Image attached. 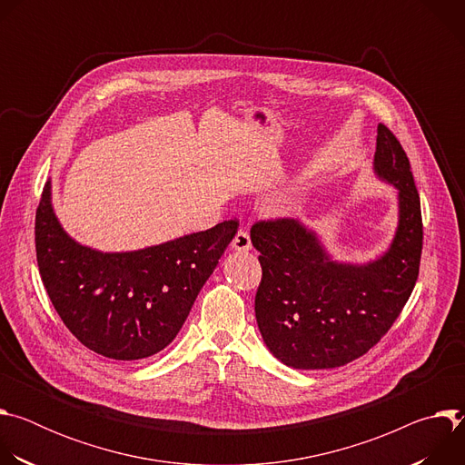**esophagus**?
Listing matches in <instances>:
<instances>
[{
	"mask_svg": "<svg viewBox=\"0 0 465 465\" xmlns=\"http://www.w3.org/2000/svg\"><path fill=\"white\" fill-rule=\"evenodd\" d=\"M232 248H233L235 252H248V250L252 248V241H250L248 232L239 230L237 235H235V239H233V242H232Z\"/></svg>",
	"mask_w": 465,
	"mask_h": 465,
	"instance_id": "esophagus-1",
	"label": "esophagus"
}]
</instances>
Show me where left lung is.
Masks as SVG:
<instances>
[{"label":"left lung","mask_w":465,"mask_h":465,"mask_svg":"<svg viewBox=\"0 0 465 465\" xmlns=\"http://www.w3.org/2000/svg\"><path fill=\"white\" fill-rule=\"evenodd\" d=\"M373 173L397 189L395 235L368 262L335 261L302 221H261L250 230L262 278L255 320L271 353L296 370L344 366L373 348L409 302L420 272L423 224L411 162L379 123Z\"/></svg>","instance_id":"obj_1"}]
</instances>
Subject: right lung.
Listing matches in <instances>:
<instances>
[{
	"label": "right lung",
	"instance_id": "1",
	"mask_svg": "<svg viewBox=\"0 0 465 465\" xmlns=\"http://www.w3.org/2000/svg\"><path fill=\"white\" fill-rule=\"evenodd\" d=\"M230 219L132 252H101L64 232L45 182L36 210V261L53 307L88 350L138 361L167 348L235 237Z\"/></svg>",
	"mask_w": 465,
	"mask_h": 465
}]
</instances>
